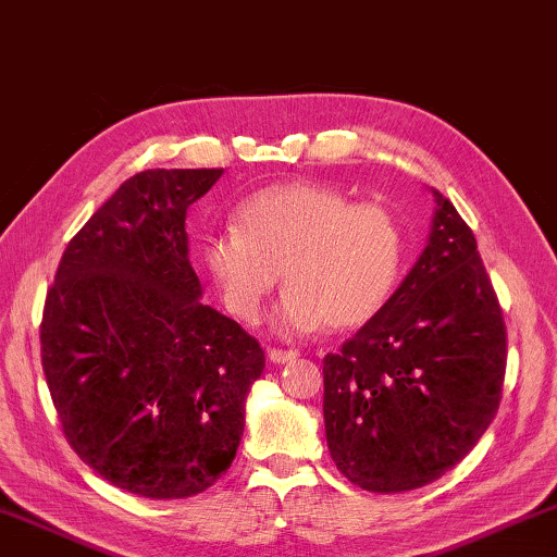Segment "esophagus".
I'll return each instance as SVG.
<instances>
[{
  "instance_id": "esophagus-1",
  "label": "esophagus",
  "mask_w": 557,
  "mask_h": 557,
  "mask_svg": "<svg viewBox=\"0 0 557 557\" xmlns=\"http://www.w3.org/2000/svg\"><path fill=\"white\" fill-rule=\"evenodd\" d=\"M297 358V351H282V348H268V361L270 363H289Z\"/></svg>"
}]
</instances>
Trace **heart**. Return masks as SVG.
<instances>
[{
	"label": "heart",
	"mask_w": 557,
	"mask_h": 557,
	"mask_svg": "<svg viewBox=\"0 0 557 557\" xmlns=\"http://www.w3.org/2000/svg\"><path fill=\"white\" fill-rule=\"evenodd\" d=\"M405 238L395 215L354 203L324 184L260 188L235 213V228L206 235L199 258L228 312L256 322L282 277L275 329L312 334L354 329L388 305L403 270Z\"/></svg>",
	"instance_id": "obj_1"
}]
</instances>
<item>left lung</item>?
<instances>
[{
  "instance_id": "obj_1",
  "label": "left lung",
  "mask_w": 557,
  "mask_h": 557,
  "mask_svg": "<svg viewBox=\"0 0 557 557\" xmlns=\"http://www.w3.org/2000/svg\"><path fill=\"white\" fill-rule=\"evenodd\" d=\"M425 250L379 317L324 356L336 469L375 494L435 482L465 459L502 400L506 326L476 238L432 188Z\"/></svg>"
}]
</instances>
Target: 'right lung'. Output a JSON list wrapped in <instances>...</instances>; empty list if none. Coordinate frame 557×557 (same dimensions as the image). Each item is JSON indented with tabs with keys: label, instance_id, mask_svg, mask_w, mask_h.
<instances>
[{
	"label": "right lung",
	"instance_id": "1",
	"mask_svg": "<svg viewBox=\"0 0 557 557\" xmlns=\"http://www.w3.org/2000/svg\"><path fill=\"white\" fill-rule=\"evenodd\" d=\"M223 169L129 176L73 235L46 295L41 366L63 435L145 498H186L238 451L265 369L256 338L201 301L186 209Z\"/></svg>",
	"mask_w": 557,
	"mask_h": 557
}]
</instances>
